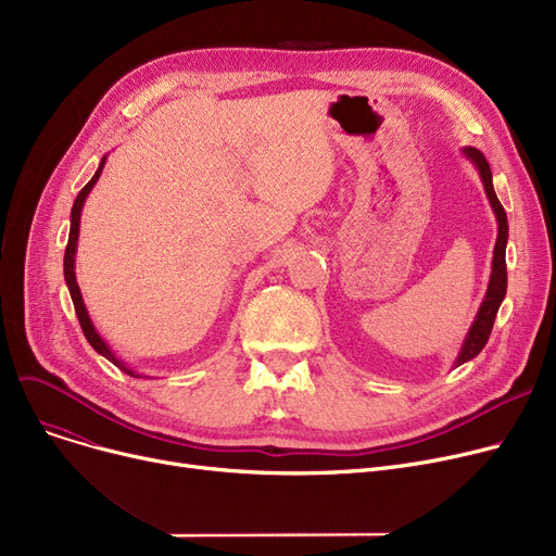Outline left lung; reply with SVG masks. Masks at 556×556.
I'll return each mask as SVG.
<instances>
[{"mask_svg":"<svg viewBox=\"0 0 556 556\" xmlns=\"http://www.w3.org/2000/svg\"><path fill=\"white\" fill-rule=\"evenodd\" d=\"M462 153L466 155V160H471L473 166L478 168L480 173V180L484 185V193L489 198V204L491 210L495 214V220H498V239H495V248H493V261H491V277H489V286H486V293H484V300L476 313V319L473 325L469 329V333H466L464 342H462V349L459 354L455 358V367L464 365L473 361L489 340L491 336V329H493V323H495V315H498V308L507 295V263H505V250H507V237H509V225H507V214L503 210V204L498 200V195H495L493 191V178H491V168H489V162L486 157L478 151V149H471V146H466V149H462Z\"/></svg>","mask_w":556,"mask_h":556,"instance_id":"8db88e82","label":"left lung"}]
</instances>
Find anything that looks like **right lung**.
<instances>
[{"instance_id":"add662e5","label":"right lung","mask_w":556,"mask_h":556,"mask_svg":"<svg viewBox=\"0 0 556 556\" xmlns=\"http://www.w3.org/2000/svg\"><path fill=\"white\" fill-rule=\"evenodd\" d=\"M105 160H108V157H103V160H101V164H99L97 173L92 175V180L87 182V185L80 189V193H78V195H76V200H74V207H72V227H70V241H67V248H65V281H67L70 295H72V302H74V308H76V315H78L80 329H83V333H85L87 342H90V344L94 346V352H97V354H101L103 358H108L112 365H116V367H119L122 371H126L128 376H132V378H143L141 374H137L135 369H130V367H128L119 356H116V354L112 352V349H110V344L99 336L97 327L92 325V319H90V313H87V308H85V302H83V295H80V288H78V283H76V273H74V268H76L78 229H80V212H83L85 198L90 195L92 187H94V185H97V180L101 178V170H103V166H105Z\"/></svg>"}]
</instances>
